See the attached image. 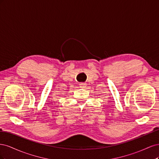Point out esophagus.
<instances>
[{
    "label": "esophagus",
    "mask_w": 159,
    "mask_h": 159,
    "mask_svg": "<svg viewBox=\"0 0 159 159\" xmlns=\"http://www.w3.org/2000/svg\"><path fill=\"white\" fill-rule=\"evenodd\" d=\"M80 88H85V87H86V84L85 83H80Z\"/></svg>",
    "instance_id": "34e87169"
}]
</instances>
